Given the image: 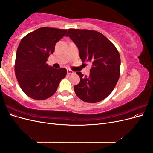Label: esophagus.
<instances>
[{
  "mask_svg": "<svg viewBox=\"0 0 153 153\" xmlns=\"http://www.w3.org/2000/svg\"><path fill=\"white\" fill-rule=\"evenodd\" d=\"M67 73H68V75H71V74L74 73V72L72 70H71V69H67Z\"/></svg>",
  "mask_w": 153,
  "mask_h": 153,
  "instance_id": "1",
  "label": "esophagus"
}]
</instances>
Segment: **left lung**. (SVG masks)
Segmentation results:
<instances>
[{"instance_id":"1","label":"left lung","mask_w":153,"mask_h":153,"mask_svg":"<svg viewBox=\"0 0 153 153\" xmlns=\"http://www.w3.org/2000/svg\"><path fill=\"white\" fill-rule=\"evenodd\" d=\"M66 36L77 46L82 62L92 63L89 76L76 73L80 81L74 86L75 94L85 102L102 101L112 92L119 78L121 59L118 50L103 34L95 30L69 29Z\"/></svg>"}]
</instances>
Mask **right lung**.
<instances>
[{"instance_id": "obj_1", "label": "right lung", "mask_w": 153, "mask_h": 153, "mask_svg": "<svg viewBox=\"0 0 153 153\" xmlns=\"http://www.w3.org/2000/svg\"><path fill=\"white\" fill-rule=\"evenodd\" d=\"M66 32V29L41 27L22 39L16 51L15 75L21 89L30 98L38 100L50 98L65 78V68L55 69L46 62Z\"/></svg>"}]
</instances>
